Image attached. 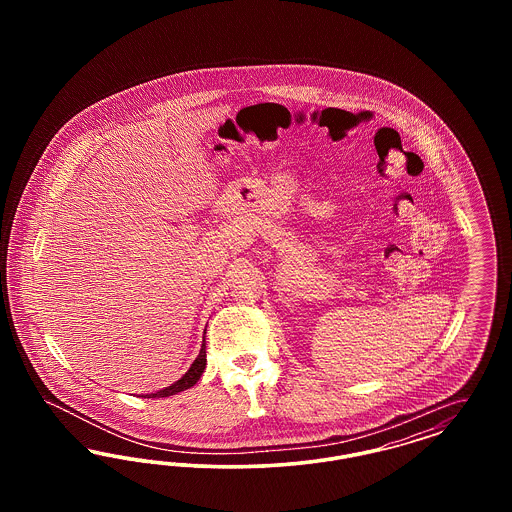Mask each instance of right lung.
I'll use <instances>...</instances> for the list:
<instances>
[{
    "label": "right lung",
    "instance_id": "right-lung-1",
    "mask_svg": "<svg viewBox=\"0 0 512 512\" xmlns=\"http://www.w3.org/2000/svg\"><path fill=\"white\" fill-rule=\"evenodd\" d=\"M205 365H207V355H205V336H203V345H201V351H199V355H197V359L194 361V365L190 366V370L178 380V382H174L172 386L169 388H165V390L155 391V393H151L149 397H169V395H174V393H178V391L188 390V388H192L195 382L201 378V374H203V370H205ZM142 397H146V395H142Z\"/></svg>",
    "mask_w": 512,
    "mask_h": 512
}]
</instances>
